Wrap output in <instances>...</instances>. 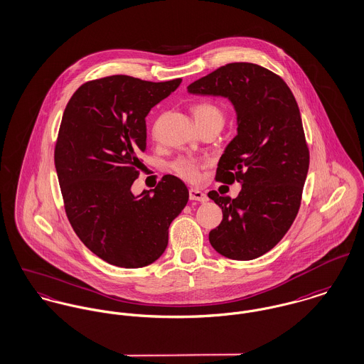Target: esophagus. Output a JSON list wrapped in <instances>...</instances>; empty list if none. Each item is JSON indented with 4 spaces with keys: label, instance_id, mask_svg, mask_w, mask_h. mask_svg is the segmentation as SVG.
<instances>
[{
    "label": "esophagus",
    "instance_id": "esophagus-1",
    "mask_svg": "<svg viewBox=\"0 0 364 364\" xmlns=\"http://www.w3.org/2000/svg\"><path fill=\"white\" fill-rule=\"evenodd\" d=\"M189 198L191 200H196V201H200V203H205L208 198H207V195L204 193V192H201V191H198V189H189Z\"/></svg>",
    "mask_w": 364,
    "mask_h": 364
}]
</instances>
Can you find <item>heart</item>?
Segmentation results:
<instances>
[{"mask_svg": "<svg viewBox=\"0 0 364 364\" xmlns=\"http://www.w3.org/2000/svg\"><path fill=\"white\" fill-rule=\"evenodd\" d=\"M193 115H195L196 122H208V121L224 122V114H223L221 108L208 101L196 104L193 107ZM200 166H201V163L195 159H191V157H181L172 164L173 171L181 178H183L189 182L198 181V175H200Z\"/></svg>", "mask_w": 364, "mask_h": 364, "instance_id": "1", "label": "heart"}]
</instances>
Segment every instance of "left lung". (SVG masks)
I'll return each mask as SVG.
<instances>
[{
    "instance_id": "8db88e82",
    "label": "left lung",
    "mask_w": 364,
    "mask_h": 364,
    "mask_svg": "<svg viewBox=\"0 0 364 364\" xmlns=\"http://www.w3.org/2000/svg\"><path fill=\"white\" fill-rule=\"evenodd\" d=\"M191 95L230 100L237 134L225 147L215 179L237 181V198H208L223 210L210 231L211 246L232 260H253L271 250L294 224L309 171L298 102L274 72L250 63L221 66L188 86Z\"/></svg>"
}]
</instances>
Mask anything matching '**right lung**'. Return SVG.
<instances>
[{"label":"right lung","instance_id":"add662e5","mask_svg":"<svg viewBox=\"0 0 364 364\" xmlns=\"http://www.w3.org/2000/svg\"><path fill=\"white\" fill-rule=\"evenodd\" d=\"M181 82L114 75L82 85L66 104L54 151L66 215L85 246L109 264L154 263L189 200L173 175L137 196L131 189L143 166L146 117Z\"/></svg>","mask_w":364,"mask_h":364}]
</instances>
